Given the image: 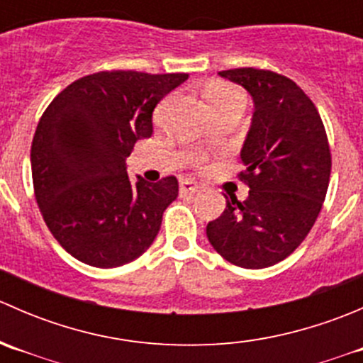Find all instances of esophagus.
<instances>
[{"mask_svg":"<svg viewBox=\"0 0 363 363\" xmlns=\"http://www.w3.org/2000/svg\"><path fill=\"white\" fill-rule=\"evenodd\" d=\"M181 195L184 196V195H195V193H199L200 191V186L199 184H195V182H191V181H182L181 182Z\"/></svg>","mask_w":363,"mask_h":363,"instance_id":"obj_1","label":"esophagus"}]
</instances>
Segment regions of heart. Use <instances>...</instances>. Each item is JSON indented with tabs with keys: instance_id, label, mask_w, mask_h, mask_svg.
<instances>
[{
	"instance_id": "obj_1",
	"label": "heart",
	"mask_w": 363,
	"mask_h": 363,
	"mask_svg": "<svg viewBox=\"0 0 363 363\" xmlns=\"http://www.w3.org/2000/svg\"><path fill=\"white\" fill-rule=\"evenodd\" d=\"M207 100L211 107L216 108L226 104H233V101H244V94L230 84L218 82L212 84L207 89ZM196 163H200V160H196Z\"/></svg>"
}]
</instances>
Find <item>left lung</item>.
Wrapping results in <instances>:
<instances>
[{
  "mask_svg": "<svg viewBox=\"0 0 363 363\" xmlns=\"http://www.w3.org/2000/svg\"><path fill=\"white\" fill-rule=\"evenodd\" d=\"M219 75L252 96L255 113L239 179L250 196L226 199L207 225L208 242L233 265L265 269L290 256L313 228L330 181L332 155L316 105L288 77L233 68Z\"/></svg>",
  "mask_w": 363,
  "mask_h": 363,
  "instance_id": "1",
  "label": "left lung"
}]
</instances>
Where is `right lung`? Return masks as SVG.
I'll use <instances>...</instances> for the list:
<instances>
[{"label":"right lung","mask_w":363,"mask_h":363,"mask_svg":"<svg viewBox=\"0 0 363 363\" xmlns=\"http://www.w3.org/2000/svg\"><path fill=\"white\" fill-rule=\"evenodd\" d=\"M188 73L112 69L82 77L45 108L31 144L35 199L54 239L73 258L112 269L156 239L179 195L174 175L131 182L126 158L152 135L156 105Z\"/></svg>","instance_id":"obj_1"}]
</instances>
